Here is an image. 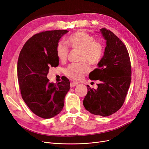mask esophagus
<instances>
[{
    "mask_svg": "<svg viewBox=\"0 0 149 149\" xmlns=\"http://www.w3.org/2000/svg\"><path fill=\"white\" fill-rule=\"evenodd\" d=\"M77 84H78V83L76 82H71V83H70V87H74L76 86Z\"/></svg>",
    "mask_w": 149,
    "mask_h": 149,
    "instance_id": "34e87169",
    "label": "esophagus"
}]
</instances>
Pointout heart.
I'll list each match as a JSON object with an SVG mask.
<instances>
[{
  "mask_svg": "<svg viewBox=\"0 0 149 149\" xmlns=\"http://www.w3.org/2000/svg\"><path fill=\"white\" fill-rule=\"evenodd\" d=\"M67 44L73 49L80 51L79 59L82 61L77 63L70 64L65 69V74L74 80H79L89 71L90 64L96 65L101 61L104 49L102 45L95 41L94 38L84 31H77L67 38ZM56 55L59 61H65L67 58L68 48L63 42H59L56 47Z\"/></svg>",
  "mask_w": 149,
  "mask_h": 149,
  "instance_id": "b5f03b06",
  "label": "heart"
}]
</instances>
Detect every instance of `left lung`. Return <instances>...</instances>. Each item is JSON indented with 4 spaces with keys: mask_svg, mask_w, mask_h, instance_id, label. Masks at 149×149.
I'll use <instances>...</instances> for the list:
<instances>
[{
    "mask_svg": "<svg viewBox=\"0 0 149 149\" xmlns=\"http://www.w3.org/2000/svg\"><path fill=\"white\" fill-rule=\"evenodd\" d=\"M106 40L103 57L98 68L89 74L91 80H100L97 88L88 86L84 97V107L90 113L108 116L123 105L131 82L132 68L129 54L123 42L106 28L100 30Z\"/></svg>",
    "mask_w": 149,
    "mask_h": 149,
    "instance_id": "obj_1",
    "label": "left lung"
}]
</instances>
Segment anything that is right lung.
<instances>
[{"label":"right lung","mask_w":149,"mask_h":149,"mask_svg":"<svg viewBox=\"0 0 149 149\" xmlns=\"http://www.w3.org/2000/svg\"><path fill=\"white\" fill-rule=\"evenodd\" d=\"M67 30L46 31L34 34L21 49L17 61V78L21 95L29 109L37 116L51 118L64 105L70 88L66 77L57 84L47 78L51 67L58 66L56 47Z\"/></svg>","instance_id":"right-lung-1"}]
</instances>
